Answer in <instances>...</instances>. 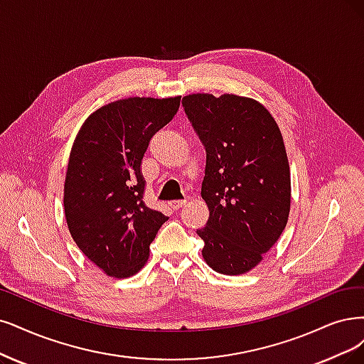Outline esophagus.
Instances as JSON below:
<instances>
[{
    "label": "esophagus",
    "mask_w": 364,
    "mask_h": 364,
    "mask_svg": "<svg viewBox=\"0 0 364 364\" xmlns=\"http://www.w3.org/2000/svg\"><path fill=\"white\" fill-rule=\"evenodd\" d=\"M184 205H186V200H171V203H169V207L172 210H180Z\"/></svg>",
    "instance_id": "1"
}]
</instances>
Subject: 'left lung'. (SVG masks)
Here are the masks:
<instances>
[{
	"label": "left lung",
	"mask_w": 364,
	"mask_h": 364,
	"mask_svg": "<svg viewBox=\"0 0 364 364\" xmlns=\"http://www.w3.org/2000/svg\"><path fill=\"white\" fill-rule=\"evenodd\" d=\"M181 103L207 153L200 196L210 218L196 231L203 258L218 273H247L289 216L291 172L280 129L259 102L235 94H189Z\"/></svg>",
	"instance_id": "1"
}]
</instances>
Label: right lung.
<instances>
[{"label": "right lung", "mask_w": 364, "mask_h": 364, "mask_svg": "<svg viewBox=\"0 0 364 364\" xmlns=\"http://www.w3.org/2000/svg\"><path fill=\"white\" fill-rule=\"evenodd\" d=\"M180 99L107 103L76 134L64 183L65 220L77 247L107 276L136 274L168 220L144 203L141 164L154 133L177 114Z\"/></svg>", "instance_id": "obj_1"}]
</instances>
